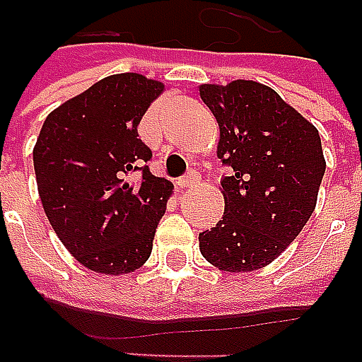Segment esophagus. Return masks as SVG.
<instances>
[{
  "label": "esophagus",
  "instance_id": "1",
  "mask_svg": "<svg viewBox=\"0 0 362 362\" xmlns=\"http://www.w3.org/2000/svg\"><path fill=\"white\" fill-rule=\"evenodd\" d=\"M198 185V175L194 171H191L187 177H181L177 179V187L179 189H191V187H197Z\"/></svg>",
  "mask_w": 362,
  "mask_h": 362
}]
</instances>
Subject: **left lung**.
<instances>
[{
  "label": "left lung",
  "mask_w": 362,
  "mask_h": 362,
  "mask_svg": "<svg viewBox=\"0 0 362 362\" xmlns=\"http://www.w3.org/2000/svg\"><path fill=\"white\" fill-rule=\"evenodd\" d=\"M198 91L219 126L217 158L233 168L219 189L221 221L198 235L200 252L227 273L262 269L315 211L326 170L319 129L259 81L202 83Z\"/></svg>",
  "instance_id": "1"
}]
</instances>
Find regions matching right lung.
Returning a JSON list of instances; mask_svg holds the SVG:
<instances>
[{
    "label": "right lung",
    "mask_w": 362,
    "mask_h": 362,
    "mask_svg": "<svg viewBox=\"0 0 362 362\" xmlns=\"http://www.w3.org/2000/svg\"><path fill=\"white\" fill-rule=\"evenodd\" d=\"M162 93V81L137 72L107 76L49 112L34 145L45 216L95 273H132L151 257L173 185L151 173L137 126ZM135 170L141 179L129 182Z\"/></svg>",
    "instance_id": "add662e5"
}]
</instances>
